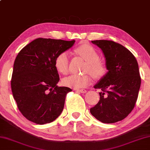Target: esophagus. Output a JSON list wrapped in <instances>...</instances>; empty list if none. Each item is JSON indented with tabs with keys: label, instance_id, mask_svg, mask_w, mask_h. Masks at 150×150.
<instances>
[{
	"label": "esophagus",
	"instance_id": "34e87169",
	"mask_svg": "<svg viewBox=\"0 0 150 150\" xmlns=\"http://www.w3.org/2000/svg\"><path fill=\"white\" fill-rule=\"evenodd\" d=\"M76 91H78V92H80L81 93H86V91L85 89H76Z\"/></svg>",
	"mask_w": 150,
	"mask_h": 150
}]
</instances>
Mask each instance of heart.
Here are the masks:
<instances>
[{
  "instance_id": "heart-1",
  "label": "heart",
  "mask_w": 150,
  "mask_h": 150,
  "mask_svg": "<svg viewBox=\"0 0 150 150\" xmlns=\"http://www.w3.org/2000/svg\"><path fill=\"white\" fill-rule=\"evenodd\" d=\"M75 53L82 57L86 64L85 70L88 71L93 78L99 79L105 74V65L99 59L98 52L94 47L87 43H84L74 50ZM68 54L64 52L59 54L55 61L57 70L62 74H66L68 71ZM91 82V78L88 74L70 75L64 78L62 84L64 86L74 88H80L87 86Z\"/></svg>"
}]
</instances>
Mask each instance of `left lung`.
<instances>
[{
	"mask_svg": "<svg viewBox=\"0 0 150 150\" xmlns=\"http://www.w3.org/2000/svg\"><path fill=\"white\" fill-rule=\"evenodd\" d=\"M103 52L108 72L94 86L99 88L100 100L90 109L103 123L125 119L134 107L141 86L138 63L129 50L112 40L91 41Z\"/></svg>",
	"mask_w": 150,
	"mask_h": 150,
	"instance_id": "8db88e82",
	"label": "left lung"
}]
</instances>
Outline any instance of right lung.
Returning <instances> with one entry per match:
<instances>
[{"label":"right lung","mask_w":150,"mask_h":150,"mask_svg":"<svg viewBox=\"0 0 150 150\" xmlns=\"http://www.w3.org/2000/svg\"><path fill=\"white\" fill-rule=\"evenodd\" d=\"M75 40L36 38L19 51L14 62L12 93L17 108L28 120L38 125L53 122L62 114L67 93L59 80L55 61Z\"/></svg>","instance_id":"add662e5"}]
</instances>
